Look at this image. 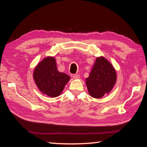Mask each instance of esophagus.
<instances>
[{"instance_id": "esophagus-1", "label": "esophagus", "mask_w": 147, "mask_h": 147, "mask_svg": "<svg viewBox=\"0 0 147 147\" xmlns=\"http://www.w3.org/2000/svg\"><path fill=\"white\" fill-rule=\"evenodd\" d=\"M71 77L73 78H80V75L79 74H71Z\"/></svg>"}]
</instances>
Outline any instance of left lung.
<instances>
[{
	"label": "left lung",
	"instance_id": "obj_1",
	"mask_svg": "<svg viewBox=\"0 0 147 147\" xmlns=\"http://www.w3.org/2000/svg\"><path fill=\"white\" fill-rule=\"evenodd\" d=\"M116 79V72L112 65L104 57L97 58L89 77L86 78L89 93L92 97H102L112 89Z\"/></svg>",
	"mask_w": 147,
	"mask_h": 147
}]
</instances>
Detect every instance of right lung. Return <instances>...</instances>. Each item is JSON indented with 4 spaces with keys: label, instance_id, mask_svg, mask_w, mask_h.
I'll use <instances>...</instances> for the list:
<instances>
[{
    "label": "right lung",
    "instance_id": "1",
    "mask_svg": "<svg viewBox=\"0 0 147 147\" xmlns=\"http://www.w3.org/2000/svg\"><path fill=\"white\" fill-rule=\"evenodd\" d=\"M34 79L42 93L51 97H56L61 93L70 77L58 71L55 59L47 57L36 66Z\"/></svg>",
    "mask_w": 147,
    "mask_h": 147
}]
</instances>
